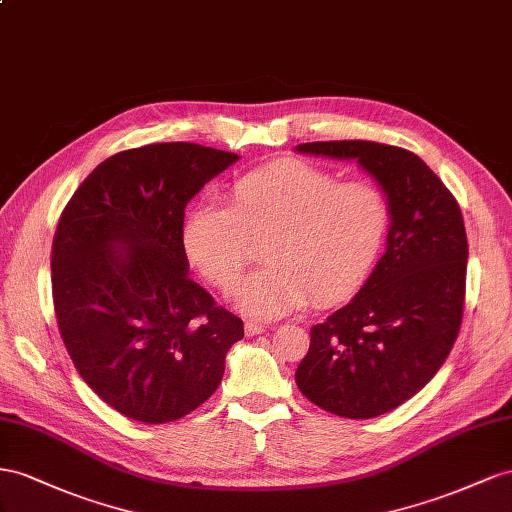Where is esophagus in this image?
Instances as JSON below:
<instances>
[{"mask_svg": "<svg viewBox=\"0 0 512 512\" xmlns=\"http://www.w3.org/2000/svg\"><path fill=\"white\" fill-rule=\"evenodd\" d=\"M244 332H246V337H257V334L264 332V326L257 324V321H246Z\"/></svg>", "mask_w": 512, "mask_h": 512, "instance_id": "1", "label": "esophagus"}]
</instances>
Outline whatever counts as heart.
<instances>
[{
  "instance_id": "obj_1",
  "label": "heart",
  "mask_w": 512,
  "mask_h": 512,
  "mask_svg": "<svg viewBox=\"0 0 512 512\" xmlns=\"http://www.w3.org/2000/svg\"><path fill=\"white\" fill-rule=\"evenodd\" d=\"M390 231V203L371 182H339L300 160L244 173L225 206L208 201L186 214L182 244L191 264L231 291L261 246L268 266L236 294L244 311L272 319L306 302L349 298L375 270Z\"/></svg>"
}]
</instances>
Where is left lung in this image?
Instances as JSON below:
<instances>
[{
  "label": "left lung",
  "instance_id": "left-lung-1",
  "mask_svg": "<svg viewBox=\"0 0 512 512\" xmlns=\"http://www.w3.org/2000/svg\"><path fill=\"white\" fill-rule=\"evenodd\" d=\"M298 152L356 158L390 203L386 253L369 281L311 328L300 392L343 418H375L429 384L463 319L467 236L457 199L414 152L375 141H313Z\"/></svg>",
  "mask_w": 512,
  "mask_h": 512
}]
</instances>
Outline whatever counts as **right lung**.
Wrapping results in <instances>:
<instances>
[{
  "mask_svg": "<svg viewBox=\"0 0 512 512\" xmlns=\"http://www.w3.org/2000/svg\"><path fill=\"white\" fill-rule=\"evenodd\" d=\"M238 156L150 143L109 156L79 184L55 229L57 328L83 382L145 425L208 401L242 319L188 276L186 203Z\"/></svg>",
  "mask_w": 512,
  "mask_h": 512,
  "instance_id": "obj_1",
  "label": "right lung"
}]
</instances>
